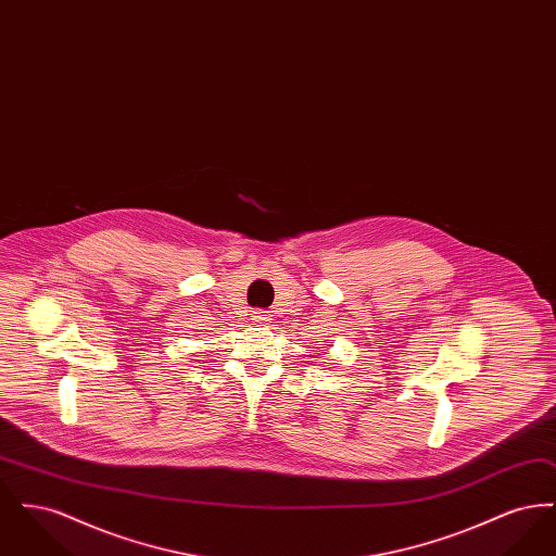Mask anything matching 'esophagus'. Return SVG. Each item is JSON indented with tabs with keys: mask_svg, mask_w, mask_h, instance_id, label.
Here are the masks:
<instances>
[{
	"mask_svg": "<svg viewBox=\"0 0 556 556\" xmlns=\"http://www.w3.org/2000/svg\"><path fill=\"white\" fill-rule=\"evenodd\" d=\"M252 320L258 323V325H266V323L270 320V317H268L266 311H254V313H252Z\"/></svg>",
	"mask_w": 556,
	"mask_h": 556,
	"instance_id": "34e87169",
	"label": "esophagus"
}]
</instances>
